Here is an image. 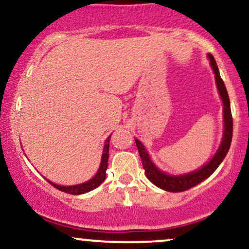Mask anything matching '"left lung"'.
Wrapping results in <instances>:
<instances>
[{"label":"left lung","mask_w":249,"mask_h":249,"mask_svg":"<svg viewBox=\"0 0 249 249\" xmlns=\"http://www.w3.org/2000/svg\"><path fill=\"white\" fill-rule=\"evenodd\" d=\"M208 59H210L211 62V67H212V69L214 71V75H215V82L216 85H218V90L220 97H221L222 104H224V137H222V142L221 144H220L218 151H216L215 156H214L206 165H204L201 168L194 171V172L181 174V176H170V174L161 172L159 168H157L156 165L151 161L144 145H142L138 139H136V145L137 147H138V152L139 156H141L142 167H144L145 170V176H146L147 179L150 180L151 182H153L156 186L161 188V190L167 191V192H182V191L192 188L196 186V185L204 181L205 179H207L208 177L218 168V166L221 164V161L224 160L226 154H227L228 150H230L231 147V142H232L233 136V118L232 112H231L230 97H228L224 81H222L221 77H220L215 59H214V57L211 55V53H208Z\"/></svg>","instance_id":"1"}]
</instances>
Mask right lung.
<instances>
[{"mask_svg": "<svg viewBox=\"0 0 249 249\" xmlns=\"http://www.w3.org/2000/svg\"><path fill=\"white\" fill-rule=\"evenodd\" d=\"M110 138L111 136H108L104 144V148H103V156H102V161L101 166H99L98 172L92 179H90L87 182H83V184L79 185H73V186H61V185H56L53 182H50L53 187H56L57 190L62 191V192L73 194V196H78V194H83L90 192V191L95 190L96 187H98L99 185L104 181L105 178H107V159H108V146H110Z\"/></svg>", "mask_w": 249, "mask_h": 249, "instance_id": "1", "label": "right lung"}]
</instances>
